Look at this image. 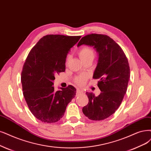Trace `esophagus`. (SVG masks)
I'll use <instances>...</instances> for the list:
<instances>
[{
    "label": "esophagus",
    "instance_id": "esophagus-1",
    "mask_svg": "<svg viewBox=\"0 0 151 151\" xmlns=\"http://www.w3.org/2000/svg\"><path fill=\"white\" fill-rule=\"evenodd\" d=\"M82 93H83V91H82L81 90H79V89H78V90H76V94H77V95H79V94H82Z\"/></svg>",
    "mask_w": 151,
    "mask_h": 151
}]
</instances>
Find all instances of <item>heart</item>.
Wrapping results in <instances>:
<instances>
[{
    "label": "heart",
    "mask_w": 151,
    "mask_h": 151,
    "mask_svg": "<svg viewBox=\"0 0 151 151\" xmlns=\"http://www.w3.org/2000/svg\"><path fill=\"white\" fill-rule=\"evenodd\" d=\"M78 53L80 58L83 61V62H85V61L88 60L93 61L94 58V56H95V53H94V50L92 48L87 46L81 48L78 50ZM70 60V55H68L66 56L65 60V63L66 65L69 62ZM86 80V78L85 76H77L75 79V81L78 85H82L85 82Z\"/></svg>",
    "instance_id": "obj_1"
}]
</instances>
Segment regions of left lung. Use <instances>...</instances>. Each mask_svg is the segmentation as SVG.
<instances>
[{
    "label": "left lung",
    "instance_id": "8db88e82",
    "mask_svg": "<svg viewBox=\"0 0 151 151\" xmlns=\"http://www.w3.org/2000/svg\"><path fill=\"white\" fill-rule=\"evenodd\" d=\"M93 47L98 53L97 66L93 78L99 79V96L86 92L88 104L82 109L86 117L101 121L115 113L126 93L130 78L129 63L123 50L112 38L106 35L93 34L83 37L77 47Z\"/></svg>",
    "mask_w": 151,
    "mask_h": 151
}]
</instances>
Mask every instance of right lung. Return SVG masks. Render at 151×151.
Returning <instances> with one entry per match:
<instances>
[{
	"mask_svg": "<svg viewBox=\"0 0 151 151\" xmlns=\"http://www.w3.org/2000/svg\"><path fill=\"white\" fill-rule=\"evenodd\" d=\"M81 36L47 35L28 55L21 74L24 96L31 113L47 123L58 121L67 105L76 95L71 85L55 91V75L65 71V60L70 48Z\"/></svg>",
	"mask_w": 151,
	"mask_h": 151,
	"instance_id": "add662e5",
	"label": "right lung"
}]
</instances>
